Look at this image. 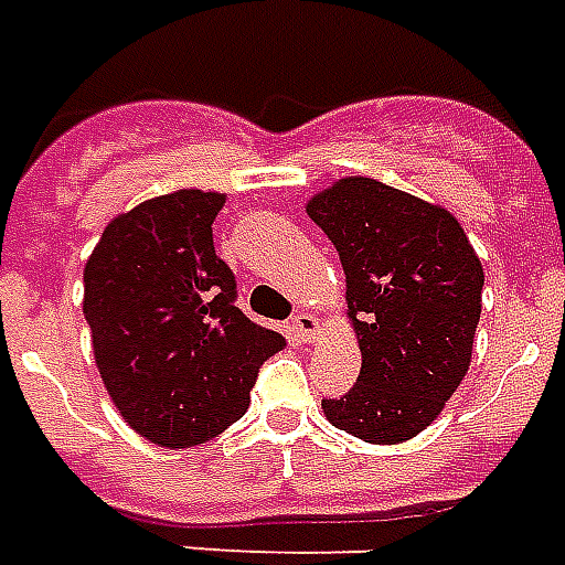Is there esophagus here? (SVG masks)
<instances>
[{
    "label": "esophagus",
    "instance_id": "34e87169",
    "mask_svg": "<svg viewBox=\"0 0 565 565\" xmlns=\"http://www.w3.org/2000/svg\"><path fill=\"white\" fill-rule=\"evenodd\" d=\"M292 331H296V338L305 340V343H311L317 338V331H320V320L313 317V313H296L292 317Z\"/></svg>",
    "mask_w": 565,
    "mask_h": 565
}]
</instances>
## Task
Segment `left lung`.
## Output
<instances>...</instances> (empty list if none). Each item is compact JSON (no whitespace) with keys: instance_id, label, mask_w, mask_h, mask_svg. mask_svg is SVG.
Masks as SVG:
<instances>
[{"instance_id":"8db88e82","label":"left lung","mask_w":565,"mask_h":565,"mask_svg":"<svg viewBox=\"0 0 565 565\" xmlns=\"http://www.w3.org/2000/svg\"><path fill=\"white\" fill-rule=\"evenodd\" d=\"M347 273L359 382L322 412L370 445L433 424L471 367L483 264L450 210L373 178H343L308 201Z\"/></svg>"}]
</instances>
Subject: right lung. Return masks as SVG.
Here are the masks:
<instances>
[{"instance_id": "add662e5", "label": "right lung", "mask_w": 565, "mask_h": 565, "mask_svg": "<svg viewBox=\"0 0 565 565\" xmlns=\"http://www.w3.org/2000/svg\"><path fill=\"white\" fill-rule=\"evenodd\" d=\"M222 192L178 189L111 218L85 264L82 313L111 403L159 447L204 445L239 420L287 340L236 308L213 248Z\"/></svg>"}]
</instances>
